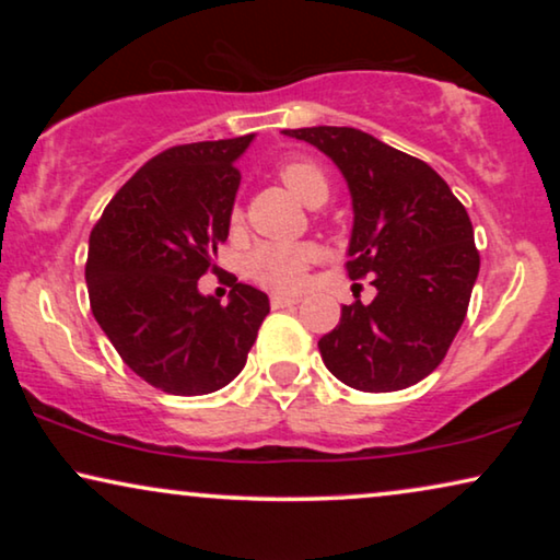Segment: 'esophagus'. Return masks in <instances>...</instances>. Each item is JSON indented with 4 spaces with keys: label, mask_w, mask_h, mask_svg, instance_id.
Instances as JSON below:
<instances>
[{
    "label": "esophagus",
    "mask_w": 560,
    "mask_h": 560,
    "mask_svg": "<svg viewBox=\"0 0 560 560\" xmlns=\"http://www.w3.org/2000/svg\"><path fill=\"white\" fill-rule=\"evenodd\" d=\"M270 303H272V308H288V305H295L298 303V298L295 295H278V293H275L270 298Z\"/></svg>",
    "instance_id": "esophagus-1"
}]
</instances>
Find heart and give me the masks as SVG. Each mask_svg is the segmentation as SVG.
<instances>
[{
	"instance_id": "1",
	"label": "heart",
	"mask_w": 560,
	"mask_h": 560,
	"mask_svg": "<svg viewBox=\"0 0 560 560\" xmlns=\"http://www.w3.org/2000/svg\"><path fill=\"white\" fill-rule=\"evenodd\" d=\"M280 180L285 183L293 196L303 203H313L318 198H328V178L318 165L308 160H293L280 167ZM313 247L308 244H259L247 257V275L275 290H295L303 282L305 267L313 259Z\"/></svg>"
}]
</instances>
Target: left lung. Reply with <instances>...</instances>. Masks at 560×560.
Wrapping results in <instances>:
<instances>
[{"label": "left lung", "instance_id": "1", "mask_svg": "<svg viewBox=\"0 0 560 560\" xmlns=\"http://www.w3.org/2000/svg\"><path fill=\"white\" fill-rule=\"evenodd\" d=\"M282 135L334 160L349 186L354 224L349 278L372 275V303L341 308L318 341L326 370L362 393H395L443 362L479 275L474 229L462 201L423 160L354 127H305Z\"/></svg>", "mask_w": 560, "mask_h": 560}]
</instances>
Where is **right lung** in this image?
Returning a JSON list of instances; mask_svg holds the SVG:
<instances>
[{"instance_id": "1", "label": "right lung", "mask_w": 560, "mask_h": 560, "mask_svg": "<svg viewBox=\"0 0 560 560\" xmlns=\"http://www.w3.org/2000/svg\"><path fill=\"white\" fill-rule=\"evenodd\" d=\"M255 135L178 144L144 163L106 206L89 240L96 324L135 374L171 395H209L247 364L270 301L236 282L229 303L198 290L226 242Z\"/></svg>"}]
</instances>
